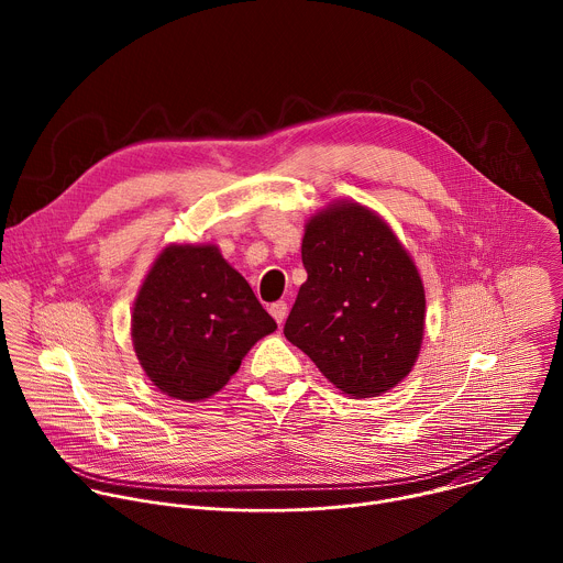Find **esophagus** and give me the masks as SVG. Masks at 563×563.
Segmentation results:
<instances>
[{"mask_svg":"<svg viewBox=\"0 0 563 563\" xmlns=\"http://www.w3.org/2000/svg\"><path fill=\"white\" fill-rule=\"evenodd\" d=\"M269 313L274 316V320H276L278 325H283V323H285V318H287V302H285V300L272 302V305H269Z\"/></svg>","mask_w":563,"mask_h":563,"instance_id":"esophagus-1","label":"esophagus"}]
</instances>
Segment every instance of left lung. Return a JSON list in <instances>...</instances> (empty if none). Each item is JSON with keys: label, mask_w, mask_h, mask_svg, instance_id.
Segmentation results:
<instances>
[{"label": "left lung", "mask_w": 563, "mask_h": 563, "mask_svg": "<svg viewBox=\"0 0 563 563\" xmlns=\"http://www.w3.org/2000/svg\"><path fill=\"white\" fill-rule=\"evenodd\" d=\"M302 265L287 341L354 398L404 380L423 343L426 289L389 224L352 200L328 205L305 224Z\"/></svg>", "instance_id": "obj_1"}]
</instances>
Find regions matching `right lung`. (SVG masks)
<instances>
[{
  "mask_svg": "<svg viewBox=\"0 0 563 563\" xmlns=\"http://www.w3.org/2000/svg\"><path fill=\"white\" fill-rule=\"evenodd\" d=\"M276 330L250 283L216 245H169L151 265L131 316L135 356L172 398L205 400Z\"/></svg>",
  "mask_w": 563,
  "mask_h": 563,
  "instance_id": "add662e5",
  "label": "right lung"
}]
</instances>
